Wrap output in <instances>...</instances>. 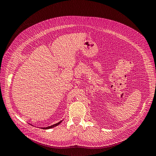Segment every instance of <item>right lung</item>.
I'll use <instances>...</instances> for the list:
<instances>
[{
    "label": "right lung",
    "mask_w": 156,
    "mask_h": 156,
    "mask_svg": "<svg viewBox=\"0 0 156 156\" xmlns=\"http://www.w3.org/2000/svg\"><path fill=\"white\" fill-rule=\"evenodd\" d=\"M62 122V120H61V121H60L59 122H58V123H56V124H53V125H52V126H48V127H42V129H51V128H53V127H56V126H58L61 122Z\"/></svg>",
    "instance_id": "obj_1"
}]
</instances>
